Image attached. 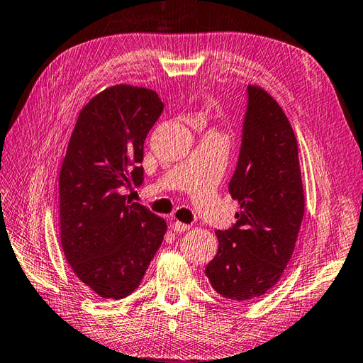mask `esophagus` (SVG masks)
<instances>
[{"label":"esophagus","instance_id":"esophagus-1","mask_svg":"<svg viewBox=\"0 0 363 363\" xmlns=\"http://www.w3.org/2000/svg\"><path fill=\"white\" fill-rule=\"evenodd\" d=\"M169 226H172L174 233H186V230L190 229L189 225H186V223H181V221H172L169 223Z\"/></svg>","mask_w":363,"mask_h":363}]
</instances>
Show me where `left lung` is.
I'll return each instance as SVG.
<instances>
[{
  "label": "left lung",
  "instance_id": "1",
  "mask_svg": "<svg viewBox=\"0 0 363 363\" xmlns=\"http://www.w3.org/2000/svg\"><path fill=\"white\" fill-rule=\"evenodd\" d=\"M242 146L229 194L240 204L235 225L215 230L218 252L206 267L213 290L250 301L279 281L291 259L304 215L298 143L273 96L246 87Z\"/></svg>",
  "mask_w": 363,
  "mask_h": 363
}]
</instances>
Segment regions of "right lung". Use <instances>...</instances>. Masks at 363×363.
Returning a JSON list of instances; mask_svg holds the SVG:
<instances>
[{
	"instance_id": "add662e5",
	"label": "right lung",
	"mask_w": 363,
	"mask_h": 363,
	"mask_svg": "<svg viewBox=\"0 0 363 363\" xmlns=\"http://www.w3.org/2000/svg\"><path fill=\"white\" fill-rule=\"evenodd\" d=\"M164 111L154 90L120 84L84 106L59 174L60 242L74 274L101 298L142 282L164 218L123 195L143 182V143Z\"/></svg>"
}]
</instances>
